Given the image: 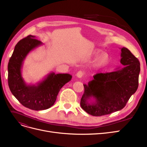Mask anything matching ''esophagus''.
Masks as SVG:
<instances>
[{"label": "esophagus", "mask_w": 147, "mask_h": 147, "mask_svg": "<svg viewBox=\"0 0 147 147\" xmlns=\"http://www.w3.org/2000/svg\"><path fill=\"white\" fill-rule=\"evenodd\" d=\"M83 72H82V71H81V70L78 71V72H77V74H76V76L78 78H81L83 77Z\"/></svg>", "instance_id": "esophagus-1"}]
</instances>
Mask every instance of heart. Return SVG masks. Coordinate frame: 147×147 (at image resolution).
<instances>
[{
    "label": "heart",
    "instance_id": "1",
    "mask_svg": "<svg viewBox=\"0 0 147 147\" xmlns=\"http://www.w3.org/2000/svg\"><path fill=\"white\" fill-rule=\"evenodd\" d=\"M96 55L98 54L99 52H96ZM109 56L107 54H102V55L98 56L92 62L91 67L94 69H99L107 65L109 63Z\"/></svg>",
    "mask_w": 147,
    "mask_h": 147
}]
</instances>
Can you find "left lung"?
<instances>
[{
  "mask_svg": "<svg viewBox=\"0 0 147 147\" xmlns=\"http://www.w3.org/2000/svg\"><path fill=\"white\" fill-rule=\"evenodd\" d=\"M123 68L105 74H97L94 79L84 84L80 101L82 108L88 114L100 117L123 109L139 86L140 71L139 60L127 48L121 50Z\"/></svg>",
  "mask_w": 147,
  "mask_h": 147,
  "instance_id": "left-lung-1",
  "label": "left lung"
}]
</instances>
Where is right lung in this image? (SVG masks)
Wrapping results in <instances>:
<instances>
[{
	"mask_svg": "<svg viewBox=\"0 0 147 147\" xmlns=\"http://www.w3.org/2000/svg\"><path fill=\"white\" fill-rule=\"evenodd\" d=\"M29 35L18 42L8 64V83L10 90L23 106L34 110L50 108L57 96L72 76L69 74L51 72L36 84H27L22 77L23 62L29 53L43 43Z\"/></svg>",
	"mask_w": 147,
	"mask_h": 147,
	"instance_id": "add662e5",
	"label": "right lung"
}]
</instances>
